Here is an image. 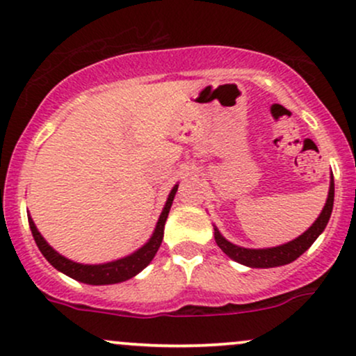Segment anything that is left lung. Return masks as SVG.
<instances>
[{
  "label": "left lung",
  "mask_w": 356,
  "mask_h": 356,
  "mask_svg": "<svg viewBox=\"0 0 356 356\" xmlns=\"http://www.w3.org/2000/svg\"><path fill=\"white\" fill-rule=\"evenodd\" d=\"M333 199H334V181L332 174V181H330V191H328V199H326L325 207H323L321 214L318 216V219L314 220L313 226L308 231H305L300 238L289 241V243L281 244L276 248H266V249H248L236 246L222 238V234L218 231V227H214V239L218 243V246L226 252L231 259L238 261V263L244 264L249 268H276V266H284V264L293 263L298 259L303 252L308 249L312 244L316 241L318 236L325 231L326 224H328L330 216L333 211Z\"/></svg>",
  "instance_id": "8db88e82"
}]
</instances>
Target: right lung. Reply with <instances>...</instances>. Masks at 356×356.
Instances as JSON below:
<instances>
[{
  "instance_id": "1",
  "label": "right lung",
  "mask_w": 356,
  "mask_h": 356,
  "mask_svg": "<svg viewBox=\"0 0 356 356\" xmlns=\"http://www.w3.org/2000/svg\"><path fill=\"white\" fill-rule=\"evenodd\" d=\"M179 186H174V189L170 191L169 197H167V202L164 206V211H162L161 218L157 220V226H155V231L147 243L140 249H137L136 252H132L130 256L122 257V259L112 261V263L105 264H80L75 263V261L67 259L65 256L58 254V252L53 249L47 241L43 239V236L40 234L38 229H36L33 219L28 218V222H30L31 234H33L36 246H38L42 254L47 257L48 263L51 264L53 268L58 269V271L63 273V275L73 277V280L81 281V283L87 284H115L122 283V281L130 280L144 269L150 261L154 259L155 252L161 248L162 239H164V226L167 216H169L170 206H172L174 195L177 192Z\"/></svg>"
}]
</instances>
